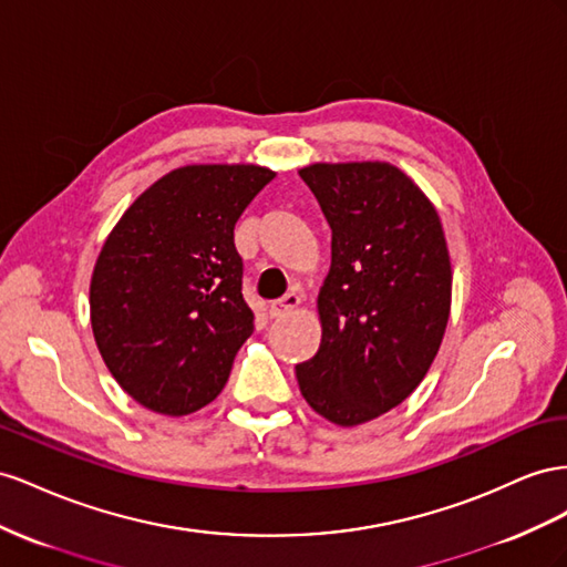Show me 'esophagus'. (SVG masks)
<instances>
[{
  "label": "esophagus",
  "instance_id": "1",
  "mask_svg": "<svg viewBox=\"0 0 567 567\" xmlns=\"http://www.w3.org/2000/svg\"><path fill=\"white\" fill-rule=\"evenodd\" d=\"M299 303H301V297H299L297 292H287L282 299L270 301L268 313H270V318H282V316H287L289 311H295Z\"/></svg>",
  "mask_w": 567,
  "mask_h": 567
}]
</instances>
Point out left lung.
I'll use <instances>...</instances> for the list:
<instances>
[{"label":"left lung","instance_id":"8db88e82","mask_svg":"<svg viewBox=\"0 0 567 567\" xmlns=\"http://www.w3.org/2000/svg\"><path fill=\"white\" fill-rule=\"evenodd\" d=\"M332 228L320 289L322 344L297 365L309 406L351 427L399 406L423 382L451 309L440 216L399 168L313 164L299 171Z\"/></svg>","mask_w":567,"mask_h":567}]
</instances>
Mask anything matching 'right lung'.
<instances>
[{
    "mask_svg": "<svg viewBox=\"0 0 567 567\" xmlns=\"http://www.w3.org/2000/svg\"><path fill=\"white\" fill-rule=\"evenodd\" d=\"M275 177L261 166H185L140 194L104 241L90 285L94 342L144 409L212 403L254 332L235 223Z\"/></svg>",
    "mask_w": 567,
    "mask_h": 567,
    "instance_id": "add662e5",
    "label": "right lung"
}]
</instances>
